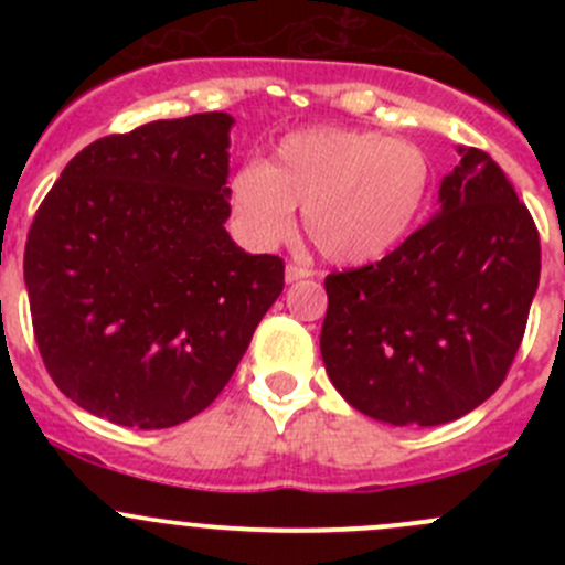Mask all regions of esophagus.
Returning <instances> with one entry per match:
<instances>
[{
	"label": "esophagus",
	"instance_id": "esophagus-1",
	"mask_svg": "<svg viewBox=\"0 0 565 565\" xmlns=\"http://www.w3.org/2000/svg\"><path fill=\"white\" fill-rule=\"evenodd\" d=\"M311 270L306 265H295V262H289L287 265V281L295 284V281H303V278H309Z\"/></svg>",
	"mask_w": 565,
	"mask_h": 565
}]
</instances>
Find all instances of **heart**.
<instances>
[{
    "instance_id": "heart-1",
    "label": "heart",
    "mask_w": 565,
    "mask_h": 565,
    "mask_svg": "<svg viewBox=\"0 0 565 565\" xmlns=\"http://www.w3.org/2000/svg\"><path fill=\"white\" fill-rule=\"evenodd\" d=\"M435 169L418 145L366 128L287 134L270 161L232 174V224L250 248H276L303 210L306 235L324 259L363 265L391 254L418 226Z\"/></svg>"
}]
</instances>
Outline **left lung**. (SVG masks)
<instances>
[{
  "label": "left lung",
  "instance_id": "obj_1",
  "mask_svg": "<svg viewBox=\"0 0 565 565\" xmlns=\"http://www.w3.org/2000/svg\"><path fill=\"white\" fill-rule=\"evenodd\" d=\"M440 213L380 262L324 278L330 383L393 426L457 420L503 385L541 273L539 230L492 156L459 147Z\"/></svg>",
  "mask_w": 565,
  "mask_h": 565
}]
</instances>
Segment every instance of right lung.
<instances>
[{
	"label": "right lung",
	"mask_w": 565,
	"mask_h": 565,
	"mask_svg": "<svg viewBox=\"0 0 565 565\" xmlns=\"http://www.w3.org/2000/svg\"><path fill=\"white\" fill-rule=\"evenodd\" d=\"M224 111L156 119L84 147L40 202L24 281L45 372L134 429L215 402L284 289V259L235 246Z\"/></svg>",
	"instance_id": "1"
}]
</instances>
